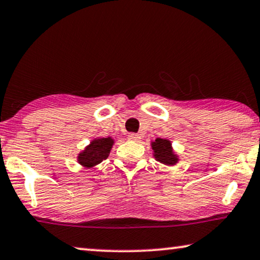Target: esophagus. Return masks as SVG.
<instances>
[{
    "mask_svg": "<svg viewBox=\"0 0 260 260\" xmlns=\"http://www.w3.org/2000/svg\"><path fill=\"white\" fill-rule=\"evenodd\" d=\"M127 139H129V141H133V142H138L139 139H141V135L129 134V135H127Z\"/></svg>",
    "mask_w": 260,
    "mask_h": 260,
    "instance_id": "1",
    "label": "esophagus"
}]
</instances>
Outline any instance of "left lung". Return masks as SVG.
I'll return each mask as SVG.
<instances>
[{
    "label": "left lung",
    "mask_w": 260,
    "mask_h": 260,
    "mask_svg": "<svg viewBox=\"0 0 260 260\" xmlns=\"http://www.w3.org/2000/svg\"><path fill=\"white\" fill-rule=\"evenodd\" d=\"M150 145H151L153 151V157L159 163L168 165V167H174L179 161V156L175 152L174 148H172V143L169 139L156 138Z\"/></svg>",
    "instance_id": "1"
}]
</instances>
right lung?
I'll use <instances>...</instances> for the list:
<instances>
[{
    "label": "right lung",
    "mask_w": 260,
    "mask_h": 260,
    "mask_svg": "<svg viewBox=\"0 0 260 260\" xmlns=\"http://www.w3.org/2000/svg\"><path fill=\"white\" fill-rule=\"evenodd\" d=\"M115 139L111 137H96L91 139L89 145L80 151L77 156V163L85 169H91L102 163L110 155Z\"/></svg>",
    "instance_id": "right-lung-1"
}]
</instances>
